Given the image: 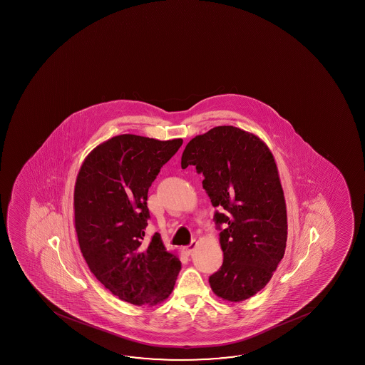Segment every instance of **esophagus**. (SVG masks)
<instances>
[{"mask_svg": "<svg viewBox=\"0 0 365 365\" xmlns=\"http://www.w3.org/2000/svg\"><path fill=\"white\" fill-rule=\"evenodd\" d=\"M196 247H197V240H192L190 245L183 247V252H185L187 256H190V255H192V252L196 250Z\"/></svg>", "mask_w": 365, "mask_h": 365, "instance_id": "esophagus-1", "label": "esophagus"}]
</instances>
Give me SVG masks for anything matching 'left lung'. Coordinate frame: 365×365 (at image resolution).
<instances>
[{"instance_id": "left-lung-1", "label": "left lung", "mask_w": 365, "mask_h": 365, "mask_svg": "<svg viewBox=\"0 0 365 365\" xmlns=\"http://www.w3.org/2000/svg\"><path fill=\"white\" fill-rule=\"evenodd\" d=\"M180 164L202 174L217 207L224 261L210 287L227 302L251 298L271 280L287 247V205L274 156L253 133L219 125L192 138Z\"/></svg>"}]
</instances>
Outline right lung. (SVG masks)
Here are the masks:
<instances>
[{
	"label": "right lung",
	"instance_id": "obj_1",
	"mask_svg": "<svg viewBox=\"0 0 365 365\" xmlns=\"http://www.w3.org/2000/svg\"><path fill=\"white\" fill-rule=\"evenodd\" d=\"M182 138L120 135L96 146L80 168L73 193L78 245L90 271L120 300L158 304L169 297L180 261L160 234L146 240L148 192Z\"/></svg>",
	"mask_w": 365,
	"mask_h": 365
}]
</instances>
